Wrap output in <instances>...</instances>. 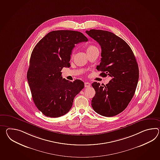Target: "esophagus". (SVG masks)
I'll list each match as a JSON object with an SVG mask.
<instances>
[{"mask_svg":"<svg viewBox=\"0 0 160 160\" xmlns=\"http://www.w3.org/2000/svg\"><path fill=\"white\" fill-rule=\"evenodd\" d=\"M84 86H85V88H88L91 86V84L89 82H85L84 83Z\"/></svg>","mask_w":160,"mask_h":160,"instance_id":"34e87169","label":"esophagus"}]
</instances>
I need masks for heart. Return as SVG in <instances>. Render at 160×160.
Instances as JSON below:
<instances>
[{
    "label": "heart",
    "mask_w": 160,
    "mask_h": 160,
    "mask_svg": "<svg viewBox=\"0 0 160 160\" xmlns=\"http://www.w3.org/2000/svg\"><path fill=\"white\" fill-rule=\"evenodd\" d=\"M96 48H97L96 46H93V45H89V46H88V47L87 48L86 51H87V52H88L91 51V50L95 49H96ZM73 56H74V54H73V53H72L71 54V57H73Z\"/></svg>",
    "instance_id": "b5f03b06"
}]
</instances>
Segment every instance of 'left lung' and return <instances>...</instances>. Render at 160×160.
Wrapping results in <instances>:
<instances>
[{
    "label": "left lung",
    "instance_id": "8db88e82",
    "mask_svg": "<svg viewBox=\"0 0 160 160\" xmlns=\"http://www.w3.org/2000/svg\"><path fill=\"white\" fill-rule=\"evenodd\" d=\"M86 33L101 46V62L96 69L102 72V76L112 78L106 85L93 82L95 95L91 105L98 114L114 117L125 110L135 93L138 65L130 47L114 33L95 29Z\"/></svg>",
    "mask_w": 160,
    "mask_h": 160
}]
</instances>
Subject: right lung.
Wrapping results in <instances>:
<instances>
[{"label":"right lung","instance_id":"obj_1","mask_svg":"<svg viewBox=\"0 0 160 160\" xmlns=\"http://www.w3.org/2000/svg\"><path fill=\"white\" fill-rule=\"evenodd\" d=\"M87 41L82 32L56 30L47 34L32 50L27 78L34 103L46 117L67 114L76 95L84 88L82 80L72 82L62 78L61 71L70 65L75 44Z\"/></svg>","mask_w":160,"mask_h":160}]
</instances>
